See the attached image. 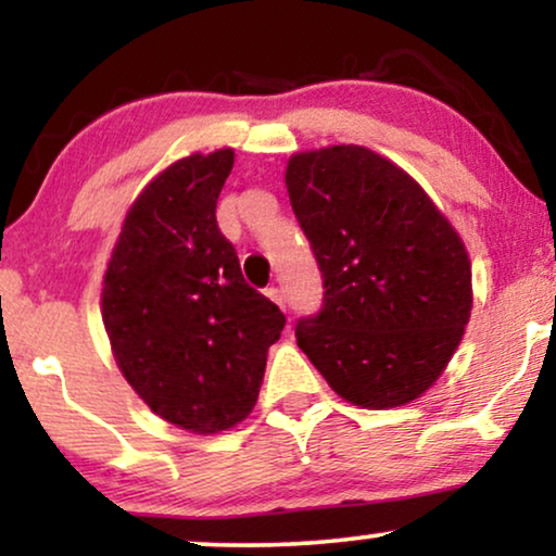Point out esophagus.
<instances>
[{
  "instance_id": "34e87169",
  "label": "esophagus",
  "mask_w": 556,
  "mask_h": 556,
  "mask_svg": "<svg viewBox=\"0 0 556 556\" xmlns=\"http://www.w3.org/2000/svg\"><path fill=\"white\" fill-rule=\"evenodd\" d=\"M266 298H269L271 302H277V305L285 311V294H282V290H279V287H269V290H266Z\"/></svg>"
}]
</instances>
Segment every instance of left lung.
<instances>
[{"label": "left lung", "mask_w": 556, "mask_h": 556, "mask_svg": "<svg viewBox=\"0 0 556 556\" xmlns=\"http://www.w3.org/2000/svg\"><path fill=\"white\" fill-rule=\"evenodd\" d=\"M285 185L326 287L298 346L346 403H413L472 315L465 241L410 174L364 146L294 153Z\"/></svg>", "instance_id": "obj_1"}]
</instances>
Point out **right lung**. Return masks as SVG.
I'll list each match as a JSON object with an SVG mask.
<instances>
[{
    "label": "right lung",
    "instance_id": "add662e5",
    "mask_svg": "<svg viewBox=\"0 0 556 556\" xmlns=\"http://www.w3.org/2000/svg\"><path fill=\"white\" fill-rule=\"evenodd\" d=\"M233 159V149L192 153L156 174L125 215L102 282L123 377L159 418L200 435L249 418L285 328L217 228Z\"/></svg>",
    "mask_w": 556,
    "mask_h": 556
}]
</instances>
